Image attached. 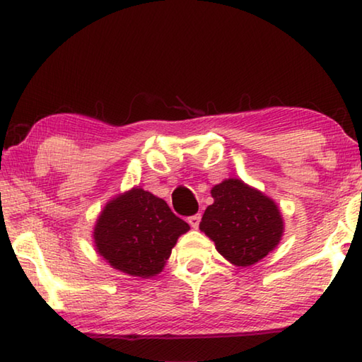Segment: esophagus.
Instances as JSON below:
<instances>
[{"label":"esophagus","instance_id":"34e87169","mask_svg":"<svg viewBox=\"0 0 362 362\" xmlns=\"http://www.w3.org/2000/svg\"><path fill=\"white\" fill-rule=\"evenodd\" d=\"M200 219H202V216H200V214H194V216H191V218H189V219H187V223H189V224H191V227H192V229H197V227H199V224H200Z\"/></svg>","mask_w":362,"mask_h":362}]
</instances>
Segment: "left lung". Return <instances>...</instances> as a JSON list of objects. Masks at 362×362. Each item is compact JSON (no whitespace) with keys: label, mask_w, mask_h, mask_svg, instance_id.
I'll use <instances>...</instances> for the list:
<instances>
[{"label":"left lung","mask_w":362,"mask_h":362,"mask_svg":"<svg viewBox=\"0 0 362 362\" xmlns=\"http://www.w3.org/2000/svg\"><path fill=\"white\" fill-rule=\"evenodd\" d=\"M211 197L214 202L204 213L200 230L230 264L250 267L281 242L283 214L264 192L229 177L211 189Z\"/></svg>","instance_id":"left-lung-1"}]
</instances>
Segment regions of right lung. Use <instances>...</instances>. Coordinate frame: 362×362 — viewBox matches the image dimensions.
Listing matches in <instances>:
<instances>
[{
  "label": "right lung",
  "instance_id": "right-lung-1",
  "mask_svg": "<svg viewBox=\"0 0 362 362\" xmlns=\"http://www.w3.org/2000/svg\"><path fill=\"white\" fill-rule=\"evenodd\" d=\"M189 229L167 202L136 186L107 202L92 235L95 250L112 269L152 278L163 270L177 238Z\"/></svg>",
  "mask_w": 362,
  "mask_h": 362
}]
</instances>
